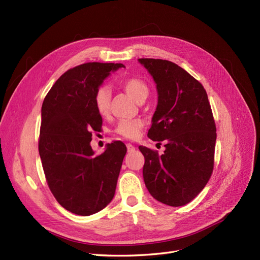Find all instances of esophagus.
<instances>
[{
  "instance_id": "1",
  "label": "esophagus",
  "mask_w": 260,
  "mask_h": 260,
  "mask_svg": "<svg viewBox=\"0 0 260 260\" xmlns=\"http://www.w3.org/2000/svg\"><path fill=\"white\" fill-rule=\"evenodd\" d=\"M127 148H128V152H133V151H135V149H136V147L133 146L132 144H130V143L127 144Z\"/></svg>"
}]
</instances>
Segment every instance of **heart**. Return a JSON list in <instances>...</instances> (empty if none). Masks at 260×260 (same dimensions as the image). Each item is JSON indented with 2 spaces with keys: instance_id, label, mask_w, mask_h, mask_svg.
<instances>
[{
  "instance_id": "obj_1",
  "label": "heart",
  "mask_w": 260,
  "mask_h": 260,
  "mask_svg": "<svg viewBox=\"0 0 260 260\" xmlns=\"http://www.w3.org/2000/svg\"><path fill=\"white\" fill-rule=\"evenodd\" d=\"M120 86L127 92L129 95L137 101L138 103H142L148 96L149 88L148 84L139 77H128L120 81ZM111 90L107 86H100L94 94V104L98 113L101 116H106L109 113L111 107ZM143 121L140 119L135 120H121L118 122L115 129L117 135L127 139H135L138 137L140 130L143 128Z\"/></svg>"
}]
</instances>
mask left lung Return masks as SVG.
Listing matches in <instances>:
<instances>
[{"label": "left lung", "instance_id": "left-lung-1", "mask_svg": "<svg viewBox=\"0 0 260 260\" xmlns=\"http://www.w3.org/2000/svg\"><path fill=\"white\" fill-rule=\"evenodd\" d=\"M152 75L158 103L147 137L166 141L164 154L139 146L148 192L166 205H186L214 170L216 124L206 90L183 68L166 59L140 58Z\"/></svg>", "mask_w": 260, "mask_h": 260}]
</instances>
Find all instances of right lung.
I'll use <instances>...</instances> for the list:
<instances>
[{"instance_id": "1", "label": "right lung", "mask_w": 260, "mask_h": 260, "mask_svg": "<svg viewBox=\"0 0 260 260\" xmlns=\"http://www.w3.org/2000/svg\"><path fill=\"white\" fill-rule=\"evenodd\" d=\"M124 67L113 62H85L62 74L43 101L39 154L46 182L60 205L90 216L112 202L127 147L121 141L94 155L92 132L102 128L94 94L111 72Z\"/></svg>"}]
</instances>
